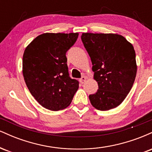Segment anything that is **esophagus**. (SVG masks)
I'll return each instance as SVG.
<instances>
[{"label": "esophagus", "mask_w": 152, "mask_h": 152, "mask_svg": "<svg viewBox=\"0 0 152 152\" xmlns=\"http://www.w3.org/2000/svg\"><path fill=\"white\" fill-rule=\"evenodd\" d=\"M86 76H83L81 78V79H80V81H81V83H83L85 82V81H86Z\"/></svg>", "instance_id": "1"}]
</instances>
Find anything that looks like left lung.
Returning <instances> with one entry per match:
<instances>
[{
    "mask_svg": "<svg viewBox=\"0 0 152 152\" xmlns=\"http://www.w3.org/2000/svg\"><path fill=\"white\" fill-rule=\"evenodd\" d=\"M81 40L99 85L96 93L88 96L91 104L100 111L117 107L135 81L137 65L134 46L116 34L83 33Z\"/></svg>",
    "mask_w": 152,
    "mask_h": 152,
    "instance_id": "1",
    "label": "left lung"
}]
</instances>
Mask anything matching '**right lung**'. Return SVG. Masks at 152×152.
Masks as SVG:
<instances>
[{"mask_svg": "<svg viewBox=\"0 0 152 152\" xmlns=\"http://www.w3.org/2000/svg\"><path fill=\"white\" fill-rule=\"evenodd\" d=\"M78 36V33H46L34 38L24 50L26 86L34 99L50 111L68 107L78 88V81L69 77L66 56Z\"/></svg>", "mask_w": 152, "mask_h": 152, "instance_id": "obj_1", "label": "right lung"}]
</instances>
